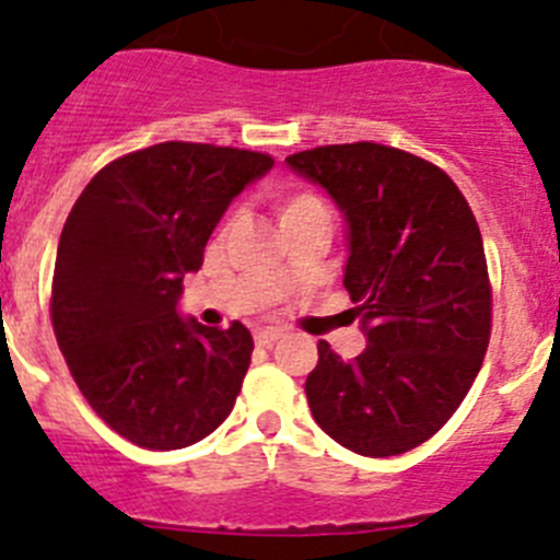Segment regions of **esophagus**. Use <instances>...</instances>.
Listing matches in <instances>:
<instances>
[{
  "instance_id": "obj_1",
  "label": "esophagus",
  "mask_w": 560,
  "mask_h": 560,
  "mask_svg": "<svg viewBox=\"0 0 560 560\" xmlns=\"http://www.w3.org/2000/svg\"><path fill=\"white\" fill-rule=\"evenodd\" d=\"M281 337H284V335H281L279 329H261V331H256V342H259V346H268V349H270V346H276V342H279Z\"/></svg>"
}]
</instances>
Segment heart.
Segmentation results:
<instances>
[{
    "label": "heart",
    "mask_w": 560,
    "mask_h": 560,
    "mask_svg": "<svg viewBox=\"0 0 560 560\" xmlns=\"http://www.w3.org/2000/svg\"><path fill=\"white\" fill-rule=\"evenodd\" d=\"M276 209H279V220L284 223V220L299 218V214H306V211L324 209V203L310 192H281L276 198Z\"/></svg>",
    "instance_id": "b5f03b06"
}]
</instances>
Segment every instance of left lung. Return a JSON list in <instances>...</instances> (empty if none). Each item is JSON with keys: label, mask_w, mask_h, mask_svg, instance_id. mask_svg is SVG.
<instances>
[{"label": "left lung", "mask_w": 560, "mask_h": 560, "mask_svg": "<svg viewBox=\"0 0 560 560\" xmlns=\"http://www.w3.org/2000/svg\"><path fill=\"white\" fill-rule=\"evenodd\" d=\"M287 167L324 186L349 225L342 284L368 337L354 360L317 342L312 418L357 455L416 450L466 399L491 337L475 214L441 167L385 144H326Z\"/></svg>", "instance_id": "1"}]
</instances>
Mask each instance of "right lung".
I'll list each match as a JSON object with an SVG mask.
<instances>
[{
	"instance_id": "add662e5",
	"label": "right lung",
	"mask_w": 560,
	"mask_h": 560,
	"mask_svg": "<svg viewBox=\"0 0 560 560\" xmlns=\"http://www.w3.org/2000/svg\"><path fill=\"white\" fill-rule=\"evenodd\" d=\"M270 167L250 150L161 142L110 161L69 211L52 329L85 401L136 446L184 450L234 410L254 337L180 317L178 299L231 200Z\"/></svg>"
}]
</instances>
